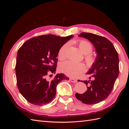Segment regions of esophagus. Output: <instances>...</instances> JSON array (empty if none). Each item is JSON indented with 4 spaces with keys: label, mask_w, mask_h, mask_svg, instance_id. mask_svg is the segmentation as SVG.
Wrapping results in <instances>:
<instances>
[{
    "label": "esophagus",
    "mask_w": 129,
    "mask_h": 129,
    "mask_svg": "<svg viewBox=\"0 0 129 129\" xmlns=\"http://www.w3.org/2000/svg\"><path fill=\"white\" fill-rule=\"evenodd\" d=\"M69 81L71 82H73V83H76L77 82V80L76 79H72V78H71V79H69Z\"/></svg>",
    "instance_id": "esophagus-1"
}]
</instances>
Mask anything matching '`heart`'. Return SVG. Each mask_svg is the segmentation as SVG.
Here are the masks:
<instances>
[{
  "instance_id": "1",
  "label": "heart",
  "mask_w": 129,
  "mask_h": 129,
  "mask_svg": "<svg viewBox=\"0 0 129 129\" xmlns=\"http://www.w3.org/2000/svg\"><path fill=\"white\" fill-rule=\"evenodd\" d=\"M80 49L85 54V60L88 67H91L95 63L96 58L89 53L92 50V47L90 43L85 40H80L79 42ZM69 47V43H66L62 46L58 52V57L60 60H63L66 57L67 51ZM60 71L70 77H75L85 69V66L83 63L75 62L72 61H66L62 62L59 66Z\"/></svg>"
}]
</instances>
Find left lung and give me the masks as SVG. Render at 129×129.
Masks as SVG:
<instances>
[{"label":"left lung","instance_id":"8db88e82","mask_svg":"<svg viewBox=\"0 0 129 129\" xmlns=\"http://www.w3.org/2000/svg\"><path fill=\"white\" fill-rule=\"evenodd\" d=\"M79 37L92 43L97 56L95 63L87 73L91 75L90 80L82 81L86 84L87 90L82 94L76 93L75 96L84 104H94L106 99L114 88L119 74L118 55L107 38L90 33H82Z\"/></svg>","mask_w":129,"mask_h":129}]
</instances>
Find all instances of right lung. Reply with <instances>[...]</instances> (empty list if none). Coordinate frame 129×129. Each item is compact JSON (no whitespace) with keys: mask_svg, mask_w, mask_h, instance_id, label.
<instances>
[{"mask_svg":"<svg viewBox=\"0 0 129 129\" xmlns=\"http://www.w3.org/2000/svg\"><path fill=\"white\" fill-rule=\"evenodd\" d=\"M73 37L38 36L26 41L19 49L15 65L17 85L28 102L36 105L49 103L55 98L57 84L69 80L62 73L49 80L48 74L55 73L58 50Z\"/></svg>","mask_w":129,"mask_h":129,"instance_id":"1","label":"right lung"}]
</instances>
